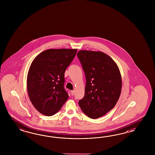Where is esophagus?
<instances>
[{
  "instance_id": "obj_1",
  "label": "esophagus",
  "mask_w": 155,
  "mask_h": 155,
  "mask_svg": "<svg viewBox=\"0 0 155 155\" xmlns=\"http://www.w3.org/2000/svg\"><path fill=\"white\" fill-rule=\"evenodd\" d=\"M74 93H75L74 90H71V95H73L74 94Z\"/></svg>"
}]
</instances>
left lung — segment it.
Returning a JSON list of instances; mask_svg holds the SVG:
<instances>
[{"label": "left lung", "instance_id": "obj_1", "mask_svg": "<svg viewBox=\"0 0 155 155\" xmlns=\"http://www.w3.org/2000/svg\"><path fill=\"white\" fill-rule=\"evenodd\" d=\"M77 56L86 76L84 97L78 102L89 117H102L112 110L121 93L122 77L115 62L103 52L81 50Z\"/></svg>", "mask_w": 155, "mask_h": 155}]
</instances>
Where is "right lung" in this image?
Segmentation results:
<instances>
[{
    "label": "right lung",
    "mask_w": 155,
    "mask_h": 155,
    "mask_svg": "<svg viewBox=\"0 0 155 155\" xmlns=\"http://www.w3.org/2000/svg\"><path fill=\"white\" fill-rule=\"evenodd\" d=\"M77 49H49L33 60L27 75L29 98L39 113L52 116L69 98L64 89V73Z\"/></svg>",
    "instance_id": "obj_1"
}]
</instances>
